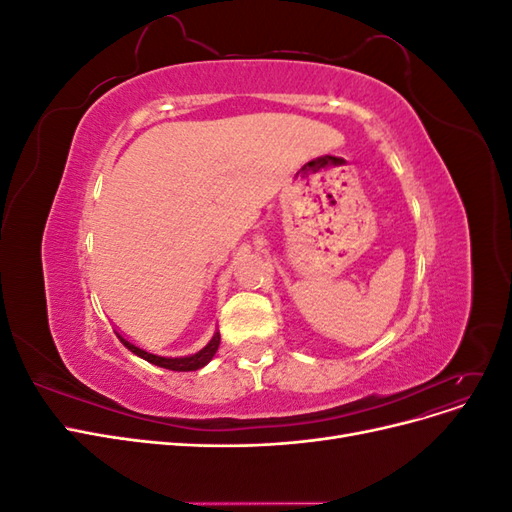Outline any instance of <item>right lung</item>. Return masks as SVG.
<instances>
[{
    "label": "right lung",
    "mask_w": 512,
    "mask_h": 512,
    "mask_svg": "<svg viewBox=\"0 0 512 512\" xmlns=\"http://www.w3.org/2000/svg\"><path fill=\"white\" fill-rule=\"evenodd\" d=\"M119 339H121L123 346H126L130 352L141 356V359H145L153 365H158V367H164V369H173V371H196L200 367H205L213 359V354L218 352V346H220V333H215L211 342L196 354H190V356H160V354H151L143 348L130 344L128 339H123V337H119Z\"/></svg>",
    "instance_id": "add662e5"
}]
</instances>
